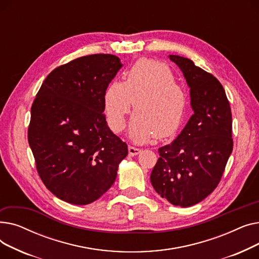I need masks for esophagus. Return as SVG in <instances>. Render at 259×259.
Instances as JSON below:
<instances>
[{"label": "esophagus", "mask_w": 259, "mask_h": 259, "mask_svg": "<svg viewBox=\"0 0 259 259\" xmlns=\"http://www.w3.org/2000/svg\"><path fill=\"white\" fill-rule=\"evenodd\" d=\"M128 151H129V155H130V156H135V155L140 154L142 150H141V149H139V148H135V147L129 146V147H128Z\"/></svg>", "instance_id": "1"}]
</instances>
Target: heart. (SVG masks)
<instances>
[{
    "mask_svg": "<svg viewBox=\"0 0 259 259\" xmlns=\"http://www.w3.org/2000/svg\"><path fill=\"white\" fill-rule=\"evenodd\" d=\"M170 68L153 60L143 59L135 63L126 81L114 80L104 97L107 122L113 131L125 127V117L132 107L129 137L145 144L154 135L165 139L174 135L183 126L187 110L185 89L175 83Z\"/></svg>",
    "mask_w": 259,
    "mask_h": 259,
    "instance_id": "b5f03b06",
    "label": "heart"
}]
</instances>
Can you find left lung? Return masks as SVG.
<instances>
[{"label": "left lung", "mask_w": 259, "mask_h": 259, "mask_svg": "<svg viewBox=\"0 0 259 259\" xmlns=\"http://www.w3.org/2000/svg\"><path fill=\"white\" fill-rule=\"evenodd\" d=\"M190 88L194 114L171 144L158 149L150 181L174 206L191 207L220 184L232 153V113L224 87L211 73L180 56H169Z\"/></svg>", "instance_id": "1"}]
</instances>
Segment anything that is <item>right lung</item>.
<instances>
[{
	"instance_id": "obj_1",
	"label": "right lung",
	"mask_w": 259,
	"mask_h": 259,
	"mask_svg": "<svg viewBox=\"0 0 259 259\" xmlns=\"http://www.w3.org/2000/svg\"><path fill=\"white\" fill-rule=\"evenodd\" d=\"M122 64L91 54L52 70L31 107L28 142L40 180L58 198L88 205L110 188L127 144L103 113L108 85Z\"/></svg>"
}]
</instances>
